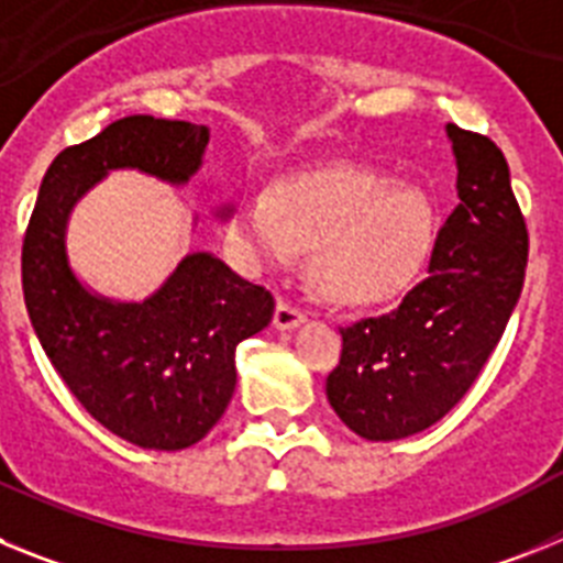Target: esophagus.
<instances>
[{"instance_id": "esophagus-1", "label": "esophagus", "mask_w": 563, "mask_h": 563, "mask_svg": "<svg viewBox=\"0 0 563 563\" xmlns=\"http://www.w3.org/2000/svg\"><path fill=\"white\" fill-rule=\"evenodd\" d=\"M305 310L296 305H290V301H278L276 305V312H273V324H276V330H296L301 321H305Z\"/></svg>"}]
</instances>
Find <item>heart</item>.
Wrapping results in <instances>:
<instances>
[{
  "mask_svg": "<svg viewBox=\"0 0 563 563\" xmlns=\"http://www.w3.org/2000/svg\"><path fill=\"white\" fill-rule=\"evenodd\" d=\"M233 247L253 265H290L316 251L312 276L343 307L397 301L426 271L434 211L426 194L361 168H330L256 194L231 225Z\"/></svg>",
  "mask_w": 563,
  "mask_h": 563,
  "instance_id": "1",
  "label": "heart"
}]
</instances>
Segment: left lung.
<instances>
[{
    "label": "left lung",
    "instance_id": "8db88e82",
    "mask_svg": "<svg viewBox=\"0 0 563 563\" xmlns=\"http://www.w3.org/2000/svg\"><path fill=\"white\" fill-rule=\"evenodd\" d=\"M460 206L437 231L429 276L397 310L341 330L327 377L335 415L366 440H402L449 415L474 386L521 296L527 222L505 154L449 123Z\"/></svg>",
    "mask_w": 563,
    "mask_h": 563
}]
</instances>
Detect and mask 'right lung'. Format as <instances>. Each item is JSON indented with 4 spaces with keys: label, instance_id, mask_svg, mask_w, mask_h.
Instances as JSON below:
<instances>
[{
    "label": "right lung",
    "instance_id": "obj_1",
    "mask_svg": "<svg viewBox=\"0 0 563 563\" xmlns=\"http://www.w3.org/2000/svg\"><path fill=\"white\" fill-rule=\"evenodd\" d=\"M208 129L129 114L56 154L22 242L30 324L67 389L103 429L141 449L180 451L217 426L236 386L233 352L273 318L271 290L211 253H191L143 305L89 296L69 273V208L109 168L134 166L186 183Z\"/></svg>",
    "mask_w": 563,
    "mask_h": 563
}]
</instances>
